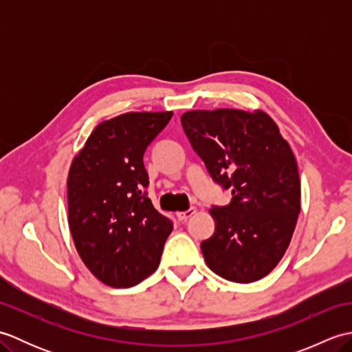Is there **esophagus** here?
<instances>
[{"mask_svg": "<svg viewBox=\"0 0 352 352\" xmlns=\"http://www.w3.org/2000/svg\"><path fill=\"white\" fill-rule=\"evenodd\" d=\"M193 214H195V208H189V210H186V212H178L177 218H178V221H188L189 218H192Z\"/></svg>", "mask_w": 352, "mask_h": 352, "instance_id": "esophagus-1", "label": "esophagus"}]
</instances>
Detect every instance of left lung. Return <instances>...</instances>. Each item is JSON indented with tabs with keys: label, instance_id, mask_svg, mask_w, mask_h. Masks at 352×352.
Returning a JSON list of instances; mask_svg holds the SVG:
<instances>
[{
	"label": "left lung",
	"instance_id": "8db88e82",
	"mask_svg": "<svg viewBox=\"0 0 352 352\" xmlns=\"http://www.w3.org/2000/svg\"><path fill=\"white\" fill-rule=\"evenodd\" d=\"M182 125L208 174L233 195L210 210L214 233L201 243L207 266L234 283L263 278L286 252L301 210L287 140L261 110H190Z\"/></svg>",
	"mask_w": 352,
	"mask_h": 352
}]
</instances>
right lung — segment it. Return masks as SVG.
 I'll use <instances>...</instances> for the list:
<instances>
[{
	"mask_svg": "<svg viewBox=\"0 0 352 352\" xmlns=\"http://www.w3.org/2000/svg\"><path fill=\"white\" fill-rule=\"evenodd\" d=\"M172 111H130L101 122L68 175V222L81 260L111 287H131L160 263L172 221L154 208L144 154Z\"/></svg>",
	"mask_w": 352,
	"mask_h": 352,
	"instance_id": "right-lung-1",
	"label": "right lung"
}]
</instances>
